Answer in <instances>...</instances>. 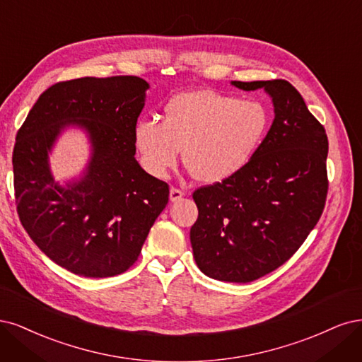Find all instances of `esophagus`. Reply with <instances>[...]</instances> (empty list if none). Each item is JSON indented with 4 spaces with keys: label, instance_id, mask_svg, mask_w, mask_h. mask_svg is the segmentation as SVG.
<instances>
[{
    "label": "esophagus",
    "instance_id": "esophagus-1",
    "mask_svg": "<svg viewBox=\"0 0 362 362\" xmlns=\"http://www.w3.org/2000/svg\"><path fill=\"white\" fill-rule=\"evenodd\" d=\"M182 197H183V192L180 189H177V188L170 189V202L171 203H177L179 200H182Z\"/></svg>",
    "mask_w": 362,
    "mask_h": 362
}]
</instances>
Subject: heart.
<instances>
[{
  "label": "heart",
  "mask_w": 362,
  "mask_h": 362,
  "mask_svg": "<svg viewBox=\"0 0 362 362\" xmlns=\"http://www.w3.org/2000/svg\"><path fill=\"white\" fill-rule=\"evenodd\" d=\"M267 129L269 112L259 100L192 90L165 103L162 122L139 119L132 138L139 164L155 179L167 177L183 147V162L195 179L215 185L250 164Z\"/></svg>",
  "instance_id": "obj_1"
}]
</instances>
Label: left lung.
Wrapping results in <instances>:
<instances>
[{
	"instance_id": "left-lung-1",
	"label": "left lung",
	"mask_w": 362,
	"mask_h": 362,
	"mask_svg": "<svg viewBox=\"0 0 362 362\" xmlns=\"http://www.w3.org/2000/svg\"><path fill=\"white\" fill-rule=\"evenodd\" d=\"M263 88L274 120L257 153L235 177L197 189L194 259L218 281L250 283L296 252L323 212L328 136L299 91L284 79L231 81Z\"/></svg>"
}]
</instances>
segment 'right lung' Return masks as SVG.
Masks as SVG:
<instances>
[{"instance_id":"right-lung-1","label":"right lung","mask_w":362,"mask_h":362,"mask_svg":"<svg viewBox=\"0 0 362 362\" xmlns=\"http://www.w3.org/2000/svg\"><path fill=\"white\" fill-rule=\"evenodd\" d=\"M148 83L138 76L78 78L43 91L16 135L15 195L22 226L58 266L107 278L135 263L168 185L135 159L134 126ZM69 129L83 130L90 156L76 178L54 180L49 156Z\"/></svg>"}]
</instances>
